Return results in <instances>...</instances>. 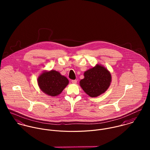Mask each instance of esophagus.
Masks as SVG:
<instances>
[{
    "mask_svg": "<svg viewBox=\"0 0 150 150\" xmlns=\"http://www.w3.org/2000/svg\"><path fill=\"white\" fill-rule=\"evenodd\" d=\"M77 80H71V83H73V84H76L77 83Z\"/></svg>",
    "mask_w": 150,
    "mask_h": 150,
    "instance_id": "esophagus-1",
    "label": "esophagus"
}]
</instances>
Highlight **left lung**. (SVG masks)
I'll use <instances>...</instances> for the list:
<instances>
[{"instance_id":"8db88e82","label":"left lung","mask_w":150,"mask_h":150,"mask_svg":"<svg viewBox=\"0 0 150 150\" xmlns=\"http://www.w3.org/2000/svg\"><path fill=\"white\" fill-rule=\"evenodd\" d=\"M84 78L80 85L86 93L92 98L97 97L105 93L111 81V75L106 68L100 64L84 72Z\"/></svg>"}]
</instances>
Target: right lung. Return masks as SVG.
<instances>
[{
	"mask_svg": "<svg viewBox=\"0 0 150 150\" xmlns=\"http://www.w3.org/2000/svg\"><path fill=\"white\" fill-rule=\"evenodd\" d=\"M38 85L45 94L56 96L59 95L69 84L68 79L57 71H44L38 79Z\"/></svg>",
	"mask_w": 150,
	"mask_h": 150,
	"instance_id": "obj_1",
	"label": "right lung"
}]
</instances>
